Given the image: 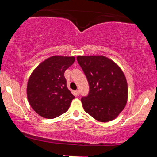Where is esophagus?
<instances>
[{
    "label": "esophagus",
    "instance_id": "esophagus-1",
    "mask_svg": "<svg viewBox=\"0 0 157 157\" xmlns=\"http://www.w3.org/2000/svg\"><path fill=\"white\" fill-rule=\"evenodd\" d=\"M75 94H76L77 95H79L80 94V91H79V90H76V91H75Z\"/></svg>",
    "mask_w": 157,
    "mask_h": 157
}]
</instances>
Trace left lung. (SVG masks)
<instances>
[{"label": "left lung", "instance_id": "obj_1", "mask_svg": "<svg viewBox=\"0 0 157 157\" xmlns=\"http://www.w3.org/2000/svg\"><path fill=\"white\" fill-rule=\"evenodd\" d=\"M89 92L81 98L86 113L100 122H109L124 109L128 99L125 77L119 66L104 56H78Z\"/></svg>", "mask_w": 157, "mask_h": 157}]
</instances>
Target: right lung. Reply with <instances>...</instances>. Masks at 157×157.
I'll return each instance as SVG.
<instances>
[{"label": "right lung", "mask_w": 157, "mask_h": 157, "mask_svg": "<svg viewBox=\"0 0 157 157\" xmlns=\"http://www.w3.org/2000/svg\"><path fill=\"white\" fill-rule=\"evenodd\" d=\"M74 57L53 56L32 73L27 84L29 102L36 113L47 119L68 111L75 96L66 86L65 71L75 62Z\"/></svg>", "instance_id": "right-lung-1"}]
</instances>
